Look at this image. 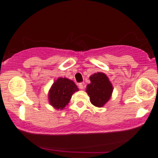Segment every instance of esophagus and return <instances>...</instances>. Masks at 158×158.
I'll use <instances>...</instances> for the list:
<instances>
[{"label":"esophagus","instance_id":"34e87169","mask_svg":"<svg viewBox=\"0 0 158 158\" xmlns=\"http://www.w3.org/2000/svg\"><path fill=\"white\" fill-rule=\"evenodd\" d=\"M79 88L80 89H84V84L83 83H79Z\"/></svg>","mask_w":158,"mask_h":158}]
</instances>
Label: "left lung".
Masks as SVG:
<instances>
[{"label": "left lung", "mask_w": 158, "mask_h": 158, "mask_svg": "<svg viewBox=\"0 0 158 158\" xmlns=\"http://www.w3.org/2000/svg\"><path fill=\"white\" fill-rule=\"evenodd\" d=\"M91 83L86 87L90 102L96 107H102L111 98L113 88L109 78L102 73H94L89 77Z\"/></svg>", "instance_id": "8db88e82"}]
</instances>
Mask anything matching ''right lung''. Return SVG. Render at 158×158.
<instances>
[{
	"label": "right lung",
	"instance_id": "obj_1",
	"mask_svg": "<svg viewBox=\"0 0 158 158\" xmlns=\"http://www.w3.org/2000/svg\"><path fill=\"white\" fill-rule=\"evenodd\" d=\"M76 91H79V89L74 82L66 78H59L49 90V103L55 109H63L69 103L72 95Z\"/></svg>",
	"mask_w": 158,
	"mask_h": 158
}]
</instances>
